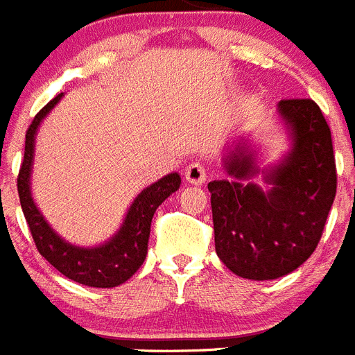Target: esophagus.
<instances>
[{"mask_svg":"<svg viewBox=\"0 0 355 355\" xmlns=\"http://www.w3.org/2000/svg\"><path fill=\"white\" fill-rule=\"evenodd\" d=\"M207 178V169L202 162H191L186 168V180L195 186H202L203 182Z\"/></svg>","mask_w":355,"mask_h":355,"instance_id":"1","label":"esophagus"}]
</instances>
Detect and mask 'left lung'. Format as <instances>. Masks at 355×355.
<instances>
[{"label":"left lung","mask_w":355,"mask_h":355,"mask_svg":"<svg viewBox=\"0 0 355 355\" xmlns=\"http://www.w3.org/2000/svg\"><path fill=\"white\" fill-rule=\"evenodd\" d=\"M291 152L264 173L271 189L248 182L261 173L239 141L225 159L230 178L209 182L216 254L232 273L252 280L288 275L322 239L336 196L331 128L313 100H280Z\"/></svg>","instance_id":"obj_1"}]
</instances>
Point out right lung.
Here are the masks:
<instances>
[{"label": "right lung", "mask_w": 355, "mask_h": 355, "mask_svg": "<svg viewBox=\"0 0 355 355\" xmlns=\"http://www.w3.org/2000/svg\"><path fill=\"white\" fill-rule=\"evenodd\" d=\"M60 98H62V92L46 107H42L26 130L23 164L17 177L21 209L26 218L37 250L51 266H55L62 275L75 280L78 284L89 286V288H116L130 279L144 263L153 214L160 203L180 187V175H166L164 178H160L159 182L141 191L126 212L121 229L118 230V234H114L110 241L94 246V248H82V246L64 241L62 237L49 227L44 216L37 209L32 198V191H30L37 128Z\"/></svg>", "instance_id": "1"}]
</instances>
